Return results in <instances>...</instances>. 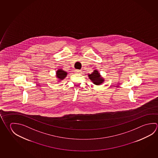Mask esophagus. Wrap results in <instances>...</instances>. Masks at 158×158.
I'll list each match as a JSON object with an SVG mask.
<instances>
[{"instance_id": "esophagus-1", "label": "esophagus", "mask_w": 158, "mask_h": 158, "mask_svg": "<svg viewBox=\"0 0 158 158\" xmlns=\"http://www.w3.org/2000/svg\"><path fill=\"white\" fill-rule=\"evenodd\" d=\"M75 73H79V74H80V73H81V70L78 69L75 70Z\"/></svg>"}]
</instances>
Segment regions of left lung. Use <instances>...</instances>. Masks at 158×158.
<instances>
[{
    "label": "left lung",
    "mask_w": 158,
    "mask_h": 158,
    "mask_svg": "<svg viewBox=\"0 0 158 158\" xmlns=\"http://www.w3.org/2000/svg\"><path fill=\"white\" fill-rule=\"evenodd\" d=\"M88 77L91 81L97 85H99L104 81V79L101 77L99 73L97 70H94L90 74H88Z\"/></svg>",
    "instance_id": "8db88e82"
}]
</instances>
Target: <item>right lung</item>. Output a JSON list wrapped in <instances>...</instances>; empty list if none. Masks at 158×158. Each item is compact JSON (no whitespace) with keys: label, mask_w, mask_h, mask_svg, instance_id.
<instances>
[{"label":"right lung","mask_w":158,"mask_h":158,"mask_svg":"<svg viewBox=\"0 0 158 158\" xmlns=\"http://www.w3.org/2000/svg\"><path fill=\"white\" fill-rule=\"evenodd\" d=\"M67 72H65L64 70H63L61 69H59L56 71V78H58L59 81L63 80L64 78L67 77Z\"/></svg>","instance_id":"1"}]
</instances>
